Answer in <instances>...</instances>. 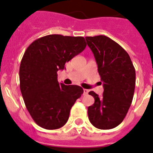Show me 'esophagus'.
Listing matches in <instances>:
<instances>
[{"mask_svg": "<svg viewBox=\"0 0 153 153\" xmlns=\"http://www.w3.org/2000/svg\"><path fill=\"white\" fill-rule=\"evenodd\" d=\"M88 92H89V90H88V89H83V95H84V96H85V95H87Z\"/></svg>", "mask_w": 153, "mask_h": 153, "instance_id": "34e87169", "label": "esophagus"}]
</instances>
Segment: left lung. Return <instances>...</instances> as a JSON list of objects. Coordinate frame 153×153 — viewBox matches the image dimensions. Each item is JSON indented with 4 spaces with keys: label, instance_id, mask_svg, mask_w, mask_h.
<instances>
[{
    "label": "left lung",
    "instance_id": "obj_1",
    "mask_svg": "<svg viewBox=\"0 0 153 153\" xmlns=\"http://www.w3.org/2000/svg\"><path fill=\"white\" fill-rule=\"evenodd\" d=\"M88 46L94 54L103 83L102 97L91 91L95 102L88 108L91 124L109 130L122 122L132 103L136 73L131 57L120 45L105 36H87Z\"/></svg>",
    "mask_w": 153,
    "mask_h": 153
}]
</instances>
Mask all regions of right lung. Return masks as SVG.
I'll return each instance as SVG.
<instances>
[{
    "mask_svg": "<svg viewBox=\"0 0 153 153\" xmlns=\"http://www.w3.org/2000/svg\"><path fill=\"white\" fill-rule=\"evenodd\" d=\"M86 46L81 36L48 35L35 40L25 51L19 67V86L26 108L39 127L55 130L67 123L83 89L60 84L57 72Z\"/></svg>",
    "mask_w": 153,
    "mask_h": 153,
    "instance_id": "right-lung-1",
    "label": "right lung"
}]
</instances>
